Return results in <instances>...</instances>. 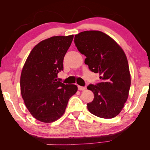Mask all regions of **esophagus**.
Listing matches in <instances>:
<instances>
[{
    "mask_svg": "<svg viewBox=\"0 0 150 150\" xmlns=\"http://www.w3.org/2000/svg\"><path fill=\"white\" fill-rule=\"evenodd\" d=\"M78 89L79 90H81V91H84V90H85V87H83V86H78Z\"/></svg>",
    "mask_w": 150,
    "mask_h": 150,
    "instance_id": "1",
    "label": "esophagus"
}]
</instances>
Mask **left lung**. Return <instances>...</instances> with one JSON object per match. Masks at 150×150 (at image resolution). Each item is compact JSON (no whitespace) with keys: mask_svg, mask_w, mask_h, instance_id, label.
Segmentation results:
<instances>
[{"mask_svg":"<svg viewBox=\"0 0 150 150\" xmlns=\"http://www.w3.org/2000/svg\"><path fill=\"white\" fill-rule=\"evenodd\" d=\"M74 44L86 57L84 63L91 71L100 75V82L87 89L94 99L87 104L91 113L101 118L115 117L122 110L131 86L129 66L123 50L110 36L98 30L81 32Z\"/></svg>","mask_w":150,"mask_h":150,"instance_id":"8db88e82","label":"left lung"}]
</instances>
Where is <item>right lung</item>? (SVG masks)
<instances>
[{"mask_svg":"<svg viewBox=\"0 0 150 150\" xmlns=\"http://www.w3.org/2000/svg\"><path fill=\"white\" fill-rule=\"evenodd\" d=\"M74 35L54 36L33 49L21 76V92L30 114L38 120L49 123L63 115L69 98L78 87L65 84L57 78L63 60Z\"/></svg>","mask_w":150,"mask_h":150,"instance_id":"add662e5","label":"right lung"}]
</instances>
